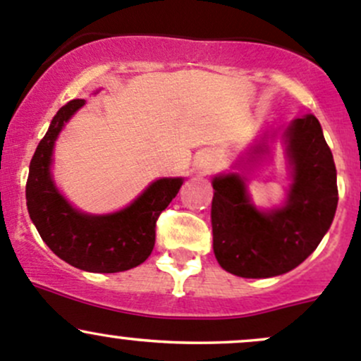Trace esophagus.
Masks as SVG:
<instances>
[{
    "instance_id": "obj_1",
    "label": "esophagus",
    "mask_w": 361,
    "mask_h": 361,
    "mask_svg": "<svg viewBox=\"0 0 361 361\" xmlns=\"http://www.w3.org/2000/svg\"><path fill=\"white\" fill-rule=\"evenodd\" d=\"M213 162H214V155L213 154H202L201 157H197V167L201 171H207V169H211V166H213Z\"/></svg>"
}]
</instances>
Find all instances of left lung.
Listing matches in <instances>:
<instances>
[{
  "mask_svg": "<svg viewBox=\"0 0 361 361\" xmlns=\"http://www.w3.org/2000/svg\"><path fill=\"white\" fill-rule=\"evenodd\" d=\"M293 183L281 209L260 213L238 174L213 180V250L218 264L241 278H272L300 265L322 243L337 209V171L314 115L286 130ZM264 152L262 147H255Z\"/></svg>",
  "mask_w": 361,
  "mask_h": 361,
  "instance_id": "8db88e82",
  "label": "left lung"
}]
</instances>
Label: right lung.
Listing matches in <instances>:
<instances>
[{
    "label": "right lung",
    "instance_id": "1",
    "mask_svg": "<svg viewBox=\"0 0 361 361\" xmlns=\"http://www.w3.org/2000/svg\"><path fill=\"white\" fill-rule=\"evenodd\" d=\"M83 99L64 104L39 141L25 183L27 211L45 245L69 265L89 272H122L143 264L155 245V225L183 185L181 178L154 181L126 209L90 216L73 209L50 178L52 148Z\"/></svg>",
    "mask_w": 361,
    "mask_h": 361
}]
</instances>
